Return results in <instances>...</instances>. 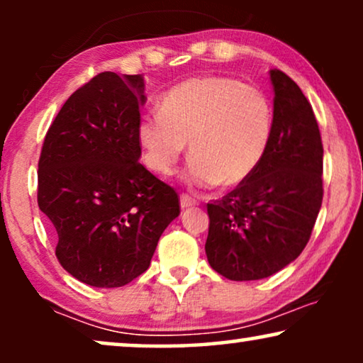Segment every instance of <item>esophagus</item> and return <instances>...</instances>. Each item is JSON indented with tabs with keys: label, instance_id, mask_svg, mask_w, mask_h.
I'll use <instances>...</instances> for the list:
<instances>
[{
	"label": "esophagus",
	"instance_id": "esophagus-1",
	"mask_svg": "<svg viewBox=\"0 0 363 363\" xmlns=\"http://www.w3.org/2000/svg\"><path fill=\"white\" fill-rule=\"evenodd\" d=\"M198 201L195 198H191L190 195H185V193H182L180 195V208L182 210H186V208H191V206H196Z\"/></svg>",
	"mask_w": 363,
	"mask_h": 363
}]
</instances>
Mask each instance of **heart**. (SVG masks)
I'll list each match as a JSON object with an SVG mask.
<instances>
[{"instance_id":"b5f03b06","label":"heart","mask_w":363,"mask_h":363,"mask_svg":"<svg viewBox=\"0 0 363 363\" xmlns=\"http://www.w3.org/2000/svg\"><path fill=\"white\" fill-rule=\"evenodd\" d=\"M160 113H145L135 127L147 168L172 175L190 143L188 183L231 188L261 165L272 137L274 111L264 91L226 76L183 81L163 94Z\"/></svg>"}]
</instances>
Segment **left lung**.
<instances>
[{
  "label": "left lung",
  "instance_id": "obj_1",
  "mask_svg": "<svg viewBox=\"0 0 363 363\" xmlns=\"http://www.w3.org/2000/svg\"><path fill=\"white\" fill-rule=\"evenodd\" d=\"M269 74V148L245 183L208 203V262L231 281L264 279L291 264L309 241L324 195V148L311 104L289 76Z\"/></svg>",
  "mask_w": 363,
  "mask_h": 363
}]
</instances>
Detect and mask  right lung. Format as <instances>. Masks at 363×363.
Returning <instances> with one entry per match:
<instances>
[{
	"label": "right lung",
	"mask_w": 363,
	"mask_h": 363,
	"mask_svg": "<svg viewBox=\"0 0 363 363\" xmlns=\"http://www.w3.org/2000/svg\"><path fill=\"white\" fill-rule=\"evenodd\" d=\"M143 76L102 72L67 99L39 158L38 205L57 238L69 274L94 287H121L145 272L178 195L142 163L135 127Z\"/></svg>",
	"instance_id": "1"
}]
</instances>
